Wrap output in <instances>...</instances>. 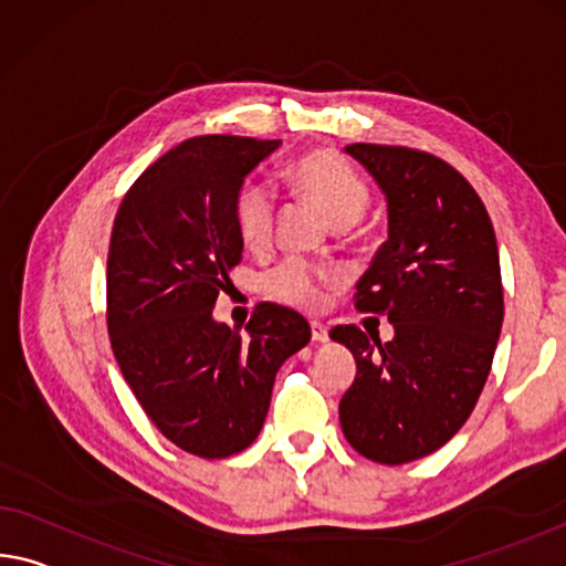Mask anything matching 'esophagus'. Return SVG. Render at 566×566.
Returning <instances> with one entry per match:
<instances>
[{
    "label": "esophagus",
    "mask_w": 566,
    "mask_h": 566,
    "mask_svg": "<svg viewBox=\"0 0 566 566\" xmlns=\"http://www.w3.org/2000/svg\"><path fill=\"white\" fill-rule=\"evenodd\" d=\"M312 339H315V343H327L329 339V329L325 327V325H319V322H312Z\"/></svg>",
    "instance_id": "obj_1"
}]
</instances>
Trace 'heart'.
<instances>
[{
    "mask_svg": "<svg viewBox=\"0 0 566 566\" xmlns=\"http://www.w3.org/2000/svg\"><path fill=\"white\" fill-rule=\"evenodd\" d=\"M290 181L312 209H317L335 229H349L367 209V186L337 150H310L290 168ZM237 229L247 247H264L276 219V196L272 186L249 181L237 196ZM335 276L325 269L297 259L280 264L264 276V292L286 307L315 312L325 302Z\"/></svg>",
    "mask_w": 566,
    "mask_h": 566,
    "instance_id": "heart-1",
    "label": "heart"
}]
</instances>
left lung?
Segmentation results:
<instances>
[{
  "label": "left lung",
  "mask_w": 566,
  "mask_h": 566,
  "mask_svg": "<svg viewBox=\"0 0 566 566\" xmlns=\"http://www.w3.org/2000/svg\"><path fill=\"white\" fill-rule=\"evenodd\" d=\"M385 196L388 241L357 282V310L385 312L390 343L329 332L357 363L339 400L347 443L400 465L459 433L486 385L504 322L499 247L479 193L446 160L400 146L345 148Z\"/></svg>",
  "instance_id": "1"
}]
</instances>
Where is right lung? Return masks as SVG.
Segmentation results:
<instances>
[{
  "mask_svg": "<svg viewBox=\"0 0 566 566\" xmlns=\"http://www.w3.org/2000/svg\"><path fill=\"white\" fill-rule=\"evenodd\" d=\"M280 146L188 138L133 184L113 223V355L160 433L201 459H229L256 441L276 373L312 337L307 319L280 304H262L244 332L211 312L244 249L237 196Z\"/></svg>",
  "mask_w": 566,
  "mask_h": 566,
  "instance_id": "obj_1",
  "label": "right lung"
}]
</instances>
